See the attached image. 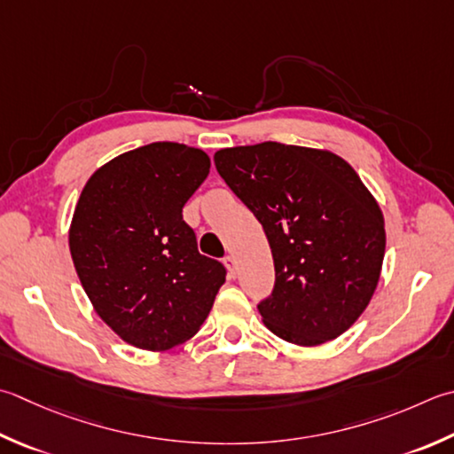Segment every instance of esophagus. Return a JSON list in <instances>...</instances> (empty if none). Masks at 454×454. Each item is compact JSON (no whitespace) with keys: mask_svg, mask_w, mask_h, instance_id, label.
I'll return each mask as SVG.
<instances>
[{"mask_svg":"<svg viewBox=\"0 0 454 454\" xmlns=\"http://www.w3.org/2000/svg\"><path fill=\"white\" fill-rule=\"evenodd\" d=\"M224 263H226L230 275H236V260H234V255H226L224 257Z\"/></svg>","mask_w":454,"mask_h":454,"instance_id":"34e87169","label":"esophagus"}]
</instances>
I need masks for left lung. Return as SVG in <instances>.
<instances>
[{"label":"left lung","instance_id":"left-lung-1","mask_svg":"<svg viewBox=\"0 0 454 454\" xmlns=\"http://www.w3.org/2000/svg\"><path fill=\"white\" fill-rule=\"evenodd\" d=\"M222 179L260 220L275 286L257 310L270 331L318 346L358 321L378 287L384 215L358 173L325 149L263 141L220 149Z\"/></svg>","mask_w":454,"mask_h":454}]
</instances>
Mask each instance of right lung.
<instances>
[{
  "instance_id": "obj_1",
  "label": "right lung",
  "mask_w": 454,
  "mask_h": 454,
  "mask_svg": "<svg viewBox=\"0 0 454 454\" xmlns=\"http://www.w3.org/2000/svg\"><path fill=\"white\" fill-rule=\"evenodd\" d=\"M208 173L204 151L157 141L114 157L80 192L68 230L78 279L102 321L136 348L189 340L226 281L183 220Z\"/></svg>"
}]
</instances>
